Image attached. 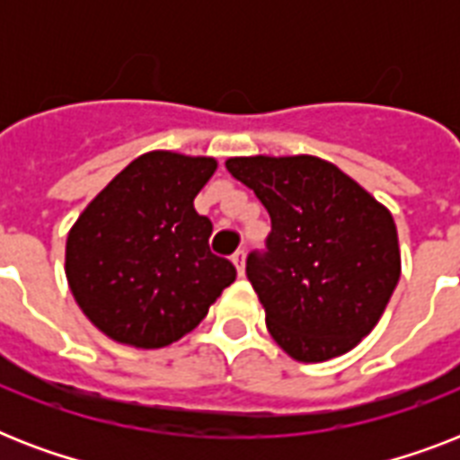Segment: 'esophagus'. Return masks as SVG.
<instances>
[{"label":"esophagus","instance_id":"34e87169","mask_svg":"<svg viewBox=\"0 0 460 460\" xmlns=\"http://www.w3.org/2000/svg\"><path fill=\"white\" fill-rule=\"evenodd\" d=\"M231 262L236 265L238 277H243V274H245V252H243V251H236V252H234V255H231Z\"/></svg>","mask_w":460,"mask_h":460}]
</instances>
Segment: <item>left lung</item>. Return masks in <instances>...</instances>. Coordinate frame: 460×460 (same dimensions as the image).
<instances>
[{
    "label": "left lung",
    "instance_id": "obj_1",
    "mask_svg": "<svg viewBox=\"0 0 460 460\" xmlns=\"http://www.w3.org/2000/svg\"><path fill=\"white\" fill-rule=\"evenodd\" d=\"M226 169L272 219L267 251L245 262L272 339L301 363L349 353L375 329L399 284L392 212L313 155L231 157Z\"/></svg>",
    "mask_w": 460,
    "mask_h": 460
}]
</instances>
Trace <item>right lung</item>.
I'll list each match as a JSON object with an SVG mask.
<instances>
[{"instance_id":"obj_1","label":"right lung","mask_w":460,"mask_h":460,"mask_svg":"<svg viewBox=\"0 0 460 460\" xmlns=\"http://www.w3.org/2000/svg\"><path fill=\"white\" fill-rule=\"evenodd\" d=\"M217 159L140 155L83 209L66 238V279L100 332L136 349H162L202 322L236 279L209 251L212 222L193 200Z\"/></svg>"}]
</instances>
